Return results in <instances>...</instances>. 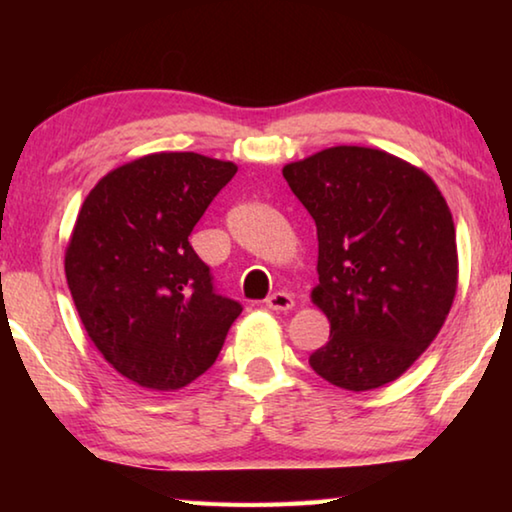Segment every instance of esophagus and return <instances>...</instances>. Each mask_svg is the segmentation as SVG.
Returning a JSON list of instances; mask_svg holds the SVG:
<instances>
[{
	"instance_id": "esophagus-1",
	"label": "esophagus",
	"mask_w": 512,
	"mask_h": 512,
	"mask_svg": "<svg viewBox=\"0 0 512 512\" xmlns=\"http://www.w3.org/2000/svg\"><path fill=\"white\" fill-rule=\"evenodd\" d=\"M266 307L273 311H289L293 309V296L287 291H275L273 296L266 298Z\"/></svg>"
}]
</instances>
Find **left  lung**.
I'll return each instance as SVG.
<instances>
[{
  "label": "left lung",
  "mask_w": 512,
  "mask_h": 512,
  "mask_svg": "<svg viewBox=\"0 0 512 512\" xmlns=\"http://www.w3.org/2000/svg\"><path fill=\"white\" fill-rule=\"evenodd\" d=\"M318 232L314 305L329 341L316 375L345 391L395 381L429 348L452 309L456 230L436 183L366 146H332L282 169Z\"/></svg>",
  "instance_id": "obj_1"
}]
</instances>
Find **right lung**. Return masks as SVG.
I'll return each instance as SVG.
<instances>
[{
  "instance_id": "right-lung-1",
  "label": "right lung",
  "mask_w": 512,
  "mask_h": 512,
  "mask_svg": "<svg viewBox=\"0 0 512 512\" xmlns=\"http://www.w3.org/2000/svg\"><path fill=\"white\" fill-rule=\"evenodd\" d=\"M237 164L151 153L103 176L83 201L65 275L85 332L112 368L153 391L201 377L241 314L189 244Z\"/></svg>"
}]
</instances>
